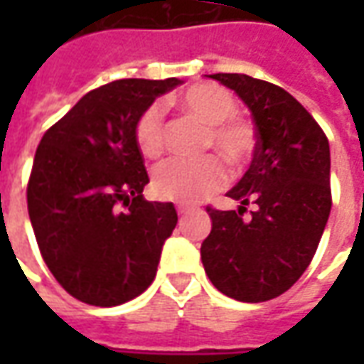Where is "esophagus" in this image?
<instances>
[{"mask_svg": "<svg viewBox=\"0 0 364 364\" xmlns=\"http://www.w3.org/2000/svg\"><path fill=\"white\" fill-rule=\"evenodd\" d=\"M189 210H193L191 206H187V205H177V213H179V216H183V214H187V213H189Z\"/></svg>", "mask_w": 364, "mask_h": 364, "instance_id": "obj_1", "label": "esophagus"}]
</instances>
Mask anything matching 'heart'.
Wrapping results in <instances>:
<instances>
[{
    "label": "heart",
    "instance_id": "obj_1",
    "mask_svg": "<svg viewBox=\"0 0 364 364\" xmlns=\"http://www.w3.org/2000/svg\"><path fill=\"white\" fill-rule=\"evenodd\" d=\"M183 111L208 124L206 148H216L232 166H242L252 158L255 130L237 117V101L228 90L216 83H198L177 97ZM136 144L146 158H159L166 148L164 111L150 105L136 122ZM228 181V169L218 156L198 159H169L156 169L154 189L161 198L175 203H198L222 189Z\"/></svg>",
    "mask_w": 364,
    "mask_h": 364
}]
</instances>
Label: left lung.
<instances>
[{
  "mask_svg": "<svg viewBox=\"0 0 364 364\" xmlns=\"http://www.w3.org/2000/svg\"><path fill=\"white\" fill-rule=\"evenodd\" d=\"M247 105L255 122L250 169L226 193L237 210L206 208L200 245L208 279L240 302L281 296L310 265L331 210L329 142L320 124L279 85L245 74L208 75ZM256 205L245 221V206Z\"/></svg>",
  "mask_w": 364,
  "mask_h": 364,
  "instance_id": "left-lung-1",
  "label": "left lung"
}]
</instances>
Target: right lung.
I'll use <instances>...</instances> for the list:
<instances>
[{"label": "right lung", "instance_id": "right-lung-1", "mask_svg": "<svg viewBox=\"0 0 364 364\" xmlns=\"http://www.w3.org/2000/svg\"><path fill=\"white\" fill-rule=\"evenodd\" d=\"M181 83L119 80L83 95L44 132L27 205L36 244L54 279L91 306L140 296L171 236L173 203H150L136 122L156 97Z\"/></svg>", "mask_w": 364, "mask_h": 364}]
</instances>
